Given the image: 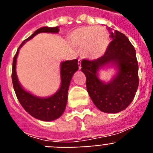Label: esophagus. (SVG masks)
<instances>
[{
  "label": "esophagus",
  "instance_id": "34e87169",
  "mask_svg": "<svg viewBox=\"0 0 153 153\" xmlns=\"http://www.w3.org/2000/svg\"><path fill=\"white\" fill-rule=\"evenodd\" d=\"M78 67H79V68H81V60L80 59H79L78 60Z\"/></svg>",
  "mask_w": 153,
  "mask_h": 153
}]
</instances>
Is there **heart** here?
Segmentation results:
<instances>
[{
	"instance_id": "b5f03b06",
	"label": "heart",
	"mask_w": 153,
	"mask_h": 153,
	"mask_svg": "<svg viewBox=\"0 0 153 153\" xmlns=\"http://www.w3.org/2000/svg\"><path fill=\"white\" fill-rule=\"evenodd\" d=\"M73 45L81 48L82 54L90 59L104 55L109 42L108 33L103 27L84 26L76 29L71 35Z\"/></svg>"
}]
</instances>
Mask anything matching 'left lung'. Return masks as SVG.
Listing matches in <instances>:
<instances>
[{
  "label": "left lung",
  "mask_w": 153,
  "mask_h": 153,
  "mask_svg": "<svg viewBox=\"0 0 153 153\" xmlns=\"http://www.w3.org/2000/svg\"><path fill=\"white\" fill-rule=\"evenodd\" d=\"M111 41L105 54L96 60H81V71L86 76V88L97 107L104 112L117 113L131 104L139 85L136 50L125 34L110 32ZM108 63H116L118 74L105 84L97 77L98 69Z\"/></svg>",
  "instance_id": "left-lung-1"
}]
</instances>
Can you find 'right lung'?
Returning <instances> with one entry per match:
<instances>
[{
    "label": "right lung",
    "instance_id": "obj_1",
    "mask_svg": "<svg viewBox=\"0 0 153 153\" xmlns=\"http://www.w3.org/2000/svg\"><path fill=\"white\" fill-rule=\"evenodd\" d=\"M59 32V27L48 28L42 27L35 31L31 36L25 39L22 42L19 48L28 41L40 33H56ZM19 48L16 51L13 61V71H12V80L13 88L16 93V97L21 106L25 108L26 112L36 119L50 121L59 118L63 114L65 109L67 100H68V90L70 84L71 79L76 71L78 70V60L74 59L72 60H66L60 65V76H61V85L59 91L54 95L48 98H39L32 95L25 90H24L19 84L16 73V57L18 55Z\"/></svg>",
    "mask_w": 153,
    "mask_h": 153
}]
</instances>
